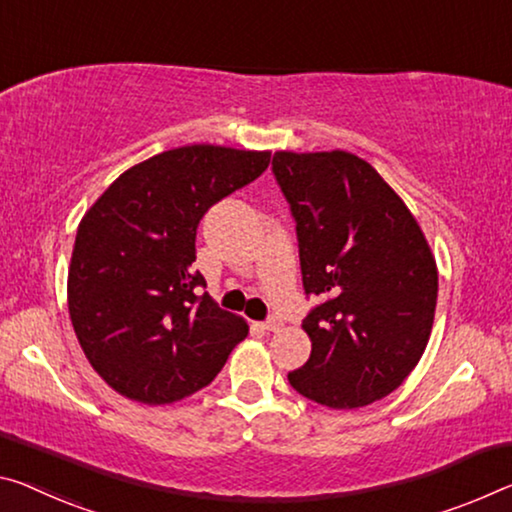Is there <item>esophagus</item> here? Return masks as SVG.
<instances>
[{"mask_svg": "<svg viewBox=\"0 0 512 512\" xmlns=\"http://www.w3.org/2000/svg\"><path fill=\"white\" fill-rule=\"evenodd\" d=\"M280 328H282L280 319H269V321L262 323V330H266V332H278Z\"/></svg>", "mask_w": 512, "mask_h": 512, "instance_id": "esophagus-1", "label": "esophagus"}]
</instances>
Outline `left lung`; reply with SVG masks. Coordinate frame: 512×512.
I'll list each match as a JSON object with an SVG mask.
<instances>
[{
	"label": "left lung",
	"instance_id": "1",
	"mask_svg": "<svg viewBox=\"0 0 512 512\" xmlns=\"http://www.w3.org/2000/svg\"><path fill=\"white\" fill-rule=\"evenodd\" d=\"M273 173L296 218L312 342L289 383L332 410L392 394L431 339L437 262L424 230L369 161L346 150H278Z\"/></svg>",
	"mask_w": 512,
	"mask_h": 512
}]
</instances>
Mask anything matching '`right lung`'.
Masks as SVG:
<instances>
[{"label":"right lung","mask_w":512,"mask_h":512,"mask_svg":"<svg viewBox=\"0 0 512 512\" xmlns=\"http://www.w3.org/2000/svg\"><path fill=\"white\" fill-rule=\"evenodd\" d=\"M269 150L196 143L127 168L79 221L68 312L81 351L113 392L143 405L207 387L248 335L198 287L196 230L209 207L250 184Z\"/></svg>","instance_id":"right-lung-1"}]
</instances>
